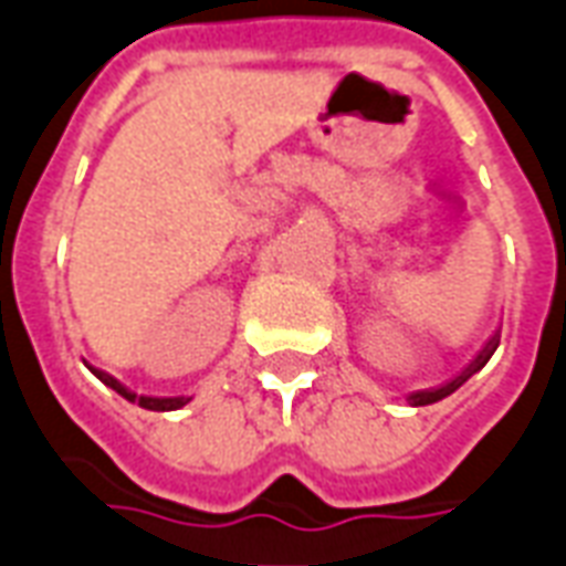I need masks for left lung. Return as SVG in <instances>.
<instances>
[{
  "label": "left lung",
  "mask_w": 566,
  "mask_h": 566,
  "mask_svg": "<svg viewBox=\"0 0 566 566\" xmlns=\"http://www.w3.org/2000/svg\"><path fill=\"white\" fill-rule=\"evenodd\" d=\"M496 344H500V335H494V338L488 340V344H484V347H482V354L475 356V359H472V363H469V366L463 368V371H460V375H457L454 380H448L444 387H436V390L411 392V396H408V402H411V405H432V402H439V399H444V396H451V392H454L457 387H463V384H467V380L472 378L475 371H482L484 363H488V359L494 356Z\"/></svg>",
  "instance_id": "obj_1"
}]
</instances>
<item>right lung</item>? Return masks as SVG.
<instances>
[{
	"mask_svg": "<svg viewBox=\"0 0 566 566\" xmlns=\"http://www.w3.org/2000/svg\"><path fill=\"white\" fill-rule=\"evenodd\" d=\"M87 368H91V371H94L106 387H112L118 396H124L127 402L139 405V408H146V411H176V408H182V405L188 402V396H139V392L127 390L118 378H112L109 371H103V368H94V366H87Z\"/></svg>",
	"mask_w": 566,
	"mask_h": 566,
	"instance_id": "right-lung-1",
	"label": "right lung"
}]
</instances>
